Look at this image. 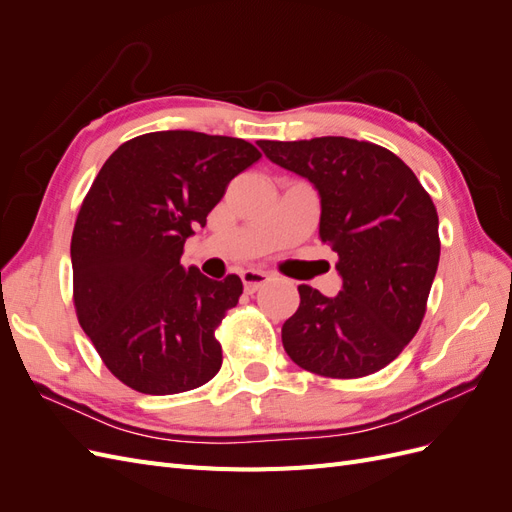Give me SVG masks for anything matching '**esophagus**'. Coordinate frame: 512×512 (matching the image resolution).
Here are the masks:
<instances>
[{
	"mask_svg": "<svg viewBox=\"0 0 512 512\" xmlns=\"http://www.w3.org/2000/svg\"><path fill=\"white\" fill-rule=\"evenodd\" d=\"M241 280H243L245 292H256L258 288H262L271 280V275L265 271H258V269H245V271H241Z\"/></svg>",
	"mask_w": 512,
	"mask_h": 512,
	"instance_id": "esophagus-1",
	"label": "esophagus"
}]
</instances>
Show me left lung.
Instances as JSON below:
<instances>
[{
    "instance_id": "1",
    "label": "left lung",
    "mask_w": 512,
    "mask_h": 512,
    "mask_svg": "<svg viewBox=\"0 0 512 512\" xmlns=\"http://www.w3.org/2000/svg\"><path fill=\"white\" fill-rule=\"evenodd\" d=\"M265 156L320 196L322 243L337 252L342 290L299 286L282 327L299 367L361 378L395 361L416 335L438 271V213L412 170L380 145L346 136L260 141Z\"/></svg>"
}]
</instances>
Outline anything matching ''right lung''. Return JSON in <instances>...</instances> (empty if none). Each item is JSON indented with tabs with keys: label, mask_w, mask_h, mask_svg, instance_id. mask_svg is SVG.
I'll return each mask as SVG.
<instances>
[{
	"label": "right lung",
	"mask_w": 512,
	"mask_h": 512,
	"mask_svg": "<svg viewBox=\"0 0 512 512\" xmlns=\"http://www.w3.org/2000/svg\"><path fill=\"white\" fill-rule=\"evenodd\" d=\"M258 160L243 138L164 130L123 143L100 168L72 232L74 307L130 389L175 395L220 371L213 333L243 284L183 269L181 254L230 179Z\"/></svg>",
	"instance_id": "add662e5"
}]
</instances>
